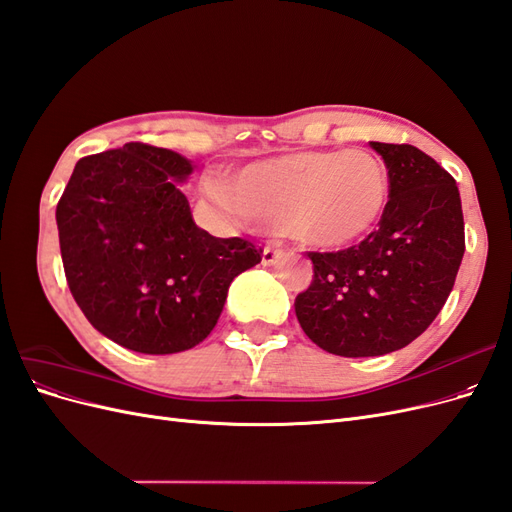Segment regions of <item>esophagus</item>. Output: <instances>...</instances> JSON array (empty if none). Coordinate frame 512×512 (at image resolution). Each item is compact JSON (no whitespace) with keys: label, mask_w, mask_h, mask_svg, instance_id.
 Here are the masks:
<instances>
[{"label":"esophagus","mask_w":512,"mask_h":512,"mask_svg":"<svg viewBox=\"0 0 512 512\" xmlns=\"http://www.w3.org/2000/svg\"><path fill=\"white\" fill-rule=\"evenodd\" d=\"M286 258V252L282 250H273V247H265V252H262V265L265 267H273L277 262Z\"/></svg>","instance_id":"obj_1"}]
</instances>
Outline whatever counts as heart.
I'll return each mask as SVG.
<instances>
[{"label":"heart","instance_id":"obj_1","mask_svg":"<svg viewBox=\"0 0 512 512\" xmlns=\"http://www.w3.org/2000/svg\"><path fill=\"white\" fill-rule=\"evenodd\" d=\"M230 218L288 235L316 250H344L378 228L389 205V170L365 149H309L260 160L205 185Z\"/></svg>","mask_w":512,"mask_h":512}]
</instances>
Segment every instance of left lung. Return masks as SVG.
<instances>
[{
  "label": "left lung",
  "mask_w": 512,
  "mask_h": 512,
  "mask_svg": "<svg viewBox=\"0 0 512 512\" xmlns=\"http://www.w3.org/2000/svg\"><path fill=\"white\" fill-rule=\"evenodd\" d=\"M389 170L378 228L339 252H309L314 280L294 301L301 329L339 356L408 346L436 320L466 252L455 179L412 145L369 143Z\"/></svg>",
  "instance_id": "1"
}]
</instances>
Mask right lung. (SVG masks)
Wrapping results in <instances>:
<instances>
[{"label": "right lung", "mask_w": 512, "mask_h": 512, "mask_svg": "<svg viewBox=\"0 0 512 512\" xmlns=\"http://www.w3.org/2000/svg\"><path fill=\"white\" fill-rule=\"evenodd\" d=\"M181 153L126 143L76 162L57 203L66 280L91 327L143 354L190 350L213 331L230 282L260 262L239 237L198 228L177 188Z\"/></svg>", "instance_id": "add662e5"}]
</instances>
